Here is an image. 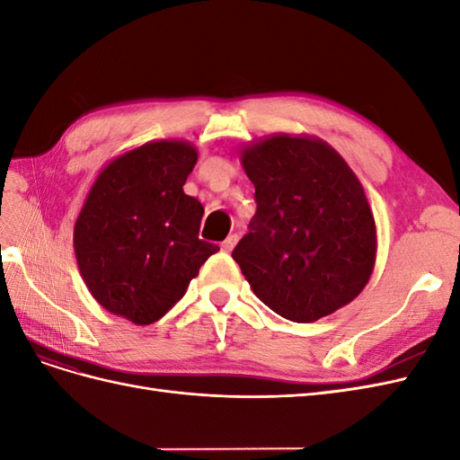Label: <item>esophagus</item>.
<instances>
[{
  "label": "esophagus",
  "mask_w": 460,
  "mask_h": 460,
  "mask_svg": "<svg viewBox=\"0 0 460 460\" xmlns=\"http://www.w3.org/2000/svg\"><path fill=\"white\" fill-rule=\"evenodd\" d=\"M238 235H235V234H230L228 235V238L225 240V242H222V249H225V252H232V249L235 247V243H238Z\"/></svg>",
  "instance_id": "1"
}]
</instances>
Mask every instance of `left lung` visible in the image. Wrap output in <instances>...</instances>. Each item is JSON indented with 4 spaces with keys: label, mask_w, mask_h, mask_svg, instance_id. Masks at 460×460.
I'll return each instance as SVG.
<instances>
[{
    "label": "left lung",
    "mask_w": 460,
    "mask_h": 460,
    "mask_svg": "<svg viewBox=\"0 0 460 460\" xmlns=\"http://www.w3.org/2000/svg\"><path fill=\"white\" fill-rule=\"evenodd\" d=\"M257 213L232 252L255 296L291 323H314L351 303L376 261L365 190L318 137L276 134L242 151Z\"/></svg>",
    "instance_id": "obj_1"
}]
</instances>
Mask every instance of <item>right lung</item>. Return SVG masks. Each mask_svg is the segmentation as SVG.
<instances>
[{
    "mask_svg": "<svg viewBox=\"0 0 460 460\" xmlns=\"http://www.w3.org/2000/svg\"><path fill=\"white\" fill-rule=\"evenodd\" d=\"M196 163L188 142L161 140L124 153L95 178L75 225V253L109 313L155 323L218 252L199 240L203 205L182 190Z\"/></svg>",
    "mask_w": 460,
    "mask_h": 460,
    "instance_id": "1",
    "label": "right lung"
}]
</instances>
